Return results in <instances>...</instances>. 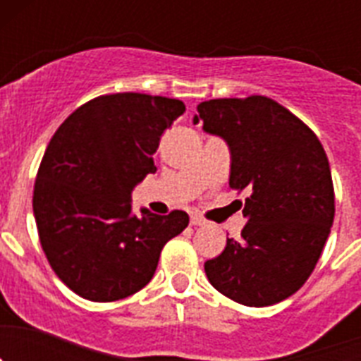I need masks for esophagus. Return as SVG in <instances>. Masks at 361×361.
Returning <instances> with one entry per match:
<instances>
[{
  "mask_svg": "<svg viewBox=\"0 0 361 361\" xmlns=\"http://www.w3.org/2000/svg\"><path fill=\"white\" fill-rule=\"evenodd\" d=\"M190 222H191V226H208V220L202 219L200 215H191Z\"/></svg>",
  "mask_w": 361,
  "mask_h": 361,
  "instance_id": "34e87169",
  "label": "esophagus"
}]
</instances>
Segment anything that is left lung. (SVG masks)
Here are the masks:
<instances>
[{
    "mask_svg": "<svg viewBox=\"0 0 361 361\" xmlns=\"http://www.w3.org/2000/svg\"><path fill=\"white\" fill-rule=\"evenodd\" d=\"M231 152V190H247L240 238L204 264L213 288L247 307L279 304L311 276L334 219L327 155L304 121L264 95L197 106Z\"/></svg>",
    "mask_w": 361,
    "mask_h": 361,
    "instance_id": "obj_1",
    "label": "left lung"
}]
</instances>
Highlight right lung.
I'll return each mask as SVG.
<instances>
[{
  "instance_id": "right-lung-1",
  "label": "right lung",
  "mask_w": 361,
  "mask_h": 361,
  "mask_svg": "<svg viewBox=\"0 0 361 361\" xmlns=\"http://www.w3.org/2000/svg\"><path fill=\"white\" fill-rule=\"evenodd\" d=\"M186 111L161 95H99L50 139L34 184V216L47 260L75 295L116 302L142 289L186 212L132 215V190L155 173L161 135Z\"/></svg>"
}]
</instances>
